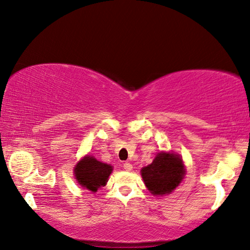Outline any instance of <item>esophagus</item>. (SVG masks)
<instances>
[{"instance_id": "obj_1", "label": "esophagus", "mask_w": 250, "mask_h": 250, "mask_svg": "<svg viewBox=\"0 0 250 250\" xmlns=\"http://www.w3.org/2000/svg\"><path fill=\"white\" fill-rule=\"evenodd\" d=\"M122 167H124V168H125V171H131V170H132V166H131V164L128 163V162L124 163V166H122Z\"/></svg>"}]
</instances>
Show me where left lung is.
Segmentation results:
<instances>
[{"mask_svg": "<svg viewBox=\"0 0 250 250\" xmlns=\"http://www.w3.org/2000/svg\"><path fill=\"white\" fill-rule=\"evenodd\" d=\"M141 175L151 194L162 196L179 186L185 176V167L180 155L160 152L153 162L141 168Z\"/></svg>", "mask_w": 250, "mask_h": 250, "instance_id": "1", "label": "left lung"}]
</instances>
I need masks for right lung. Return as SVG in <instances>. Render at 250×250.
<instances>
[{"mask_svg": "<svg viewBox=\"0 0 250 250\" xmlns=\"http://www.w3.org/2000/svg\"><path fill=\"white\" fill-rule=\"evenodd\" d=\"M112 170L113 167L110 164L100 162L91 155H86L76 164L74 174L82 188L95 193L107 184Z\"/></svg>", "mask_w": 250, "mask_h": 250, "instance_id": "obj_1", "label": "right lung"}]
</instances>
